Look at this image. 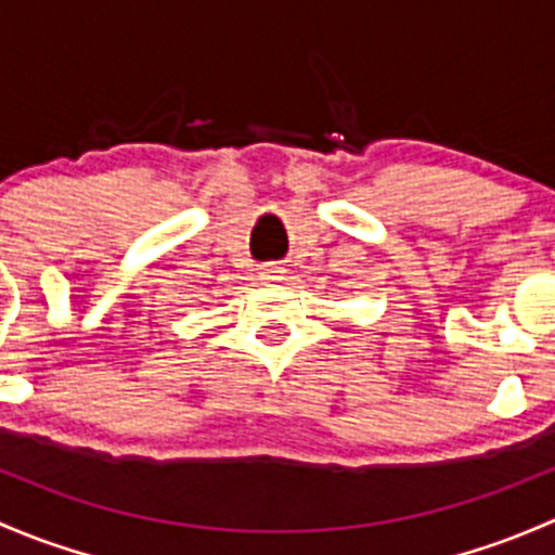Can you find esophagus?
Instances as JSON below:
<instances>
[{"label": "esophagus", "mask_w": 555, "mask_h": 555, "mask_svg": "<svg viewBox=\"0 0 555 555\" xmlns=\"http://www.w3.org/2000/svg\"><path fill=\"white\" fill-rule=\"evenodd\" d=\"M284 273V268L279 266V262H266V266H260V279L262 282H279Z\"/></svg>", "instance_id": "esophagus-1"}]
</instances>
